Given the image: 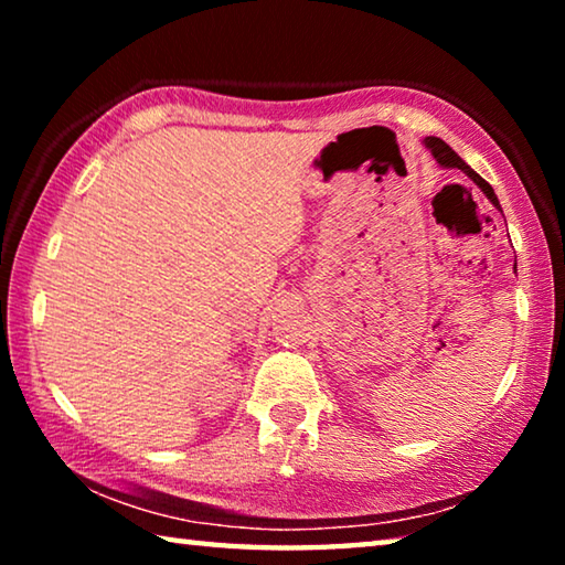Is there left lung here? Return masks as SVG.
Here are the masks:
<instances>
[{
	"label": "left lung",
	"instance_id": "1",
	"mask_svg": "<svg viewBox=\"0 0 565 565\" xmlns=\"http://www.w3.org/2000/svg\"><path fill=\"white\" fill-rule=\"evenodd\" d=\"M426 147L431 149V154L436 157V161H438V164H441V167H454V169H461V171H466V174L476 181L478 189H481L483 194L491 199V204H493V206H499V196L493 194V189H491L489 181L478 177L476 171H473L471 167H468L466 161H463L461 157H458L451 147L446 145V141H441V139H438V137H426ZM499 209H501V206H499Z\"/></svg>",
	"mask_w": 565,
	"mask_h": 565
}]
</instances>
